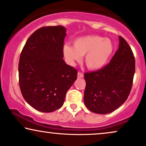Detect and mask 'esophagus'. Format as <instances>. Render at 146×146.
I'll return each mask as SVG.
<instances>
[{"mask_svg":"<svg viewBox=\"0 0 146 146\" xmlns=\"http://www.w3.org/2000/svg\"><path fill=\"white\" fill-rule=\"evenodd\" d=\"M78 78H84V74L81 72H78Z\"/></svg>","mask_w":146,"mask_h":146,"instance_id":"34e87169","label":"esophagus"}]
</instances>
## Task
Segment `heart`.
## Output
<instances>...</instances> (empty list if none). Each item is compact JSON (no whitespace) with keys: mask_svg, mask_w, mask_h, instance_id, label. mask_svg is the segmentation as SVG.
Instances as JSON below:
<instances>
[{"mask_svg":"<svg viewBox=\"0 0 146 146\" xmlns=\"http://www.w3.org/2000/svg\"><path fill=\"white\" fill-rule=\"evenodd\" d=\"M113 45L111 40L98 35H89L76 38L73 46L65 44L63 54L68 62L75 64L80 62L82 56L85 55L84 61L88 68L98 70L103 68L111 57Z\"/></svg>","mask_w":146,"mask_h":146,"instance_id":"obj_1","label":"heart"}]
</instances>
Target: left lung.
I'll return each mask as SVG.
<instances>
[{
  "label": "left lung",
  "instance_id": "1",
  "mask_svg": "<svg viewBox=\"0 0 146 146\" xmlns=\"http://www.w3.org/2000/svg\"><path fill=\"white\" fill-rule=\"evenodd\" d=\"M119 40L118 50L108 64L98 71L84 73V103L94 113L113 111L126 101L132 88L134 54L124 38L120 36Z\"/></svg>",
  "mask_w": 146,
  "mask_h": 146
}]
</instances>
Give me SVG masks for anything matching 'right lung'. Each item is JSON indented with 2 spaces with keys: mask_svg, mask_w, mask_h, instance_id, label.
Masks as SVG:
<instances>
[{
  "mask_svg": "<svg viewBox=\"0 0 146 146\" xmlns=\"http://www.w3.org/2000/svg\"><path fill=\"white\" fill-rule=\"evenodd\" d=\"M66 29L45 26L35 31L23 47L19 60V84L29 104L42 112H52L63 105L78 71L63 60Z\"/></svg>",
  "mask_w": 146,
  "mask_h": 146,
  "instance_id": "right-lung-1",
  "label": "right lung"
}]
</instances>
